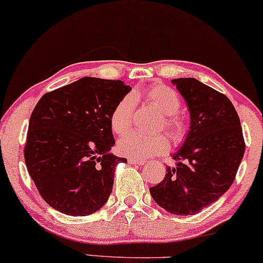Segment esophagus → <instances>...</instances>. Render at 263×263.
I'll use <instances>...</instances> for the list:
<instances>
[{
	"instance_id": "obj_1",
	"label": "esophagus",
	"mask_w": 263,
	"mask_h": 263,
	"mask_svg": "<svg viewBox=\"0 0 263 263\" xmlns=\"http://www.w3.org/2000/svg\"><path fill=\"white\" fill-rule=\"evenodd\" d=\"M128 164L132 165H144L145 160L144 159H136V158H128Z\"/></svg>"
}]
</instances>
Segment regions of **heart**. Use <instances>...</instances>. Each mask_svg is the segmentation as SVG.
<instances>
[{
    "instance_id": "1",
    "label": "heart",
    "mask_w": 263,
    "mask_h": 263,
    "mask_svg": "<svg viewBox=\"0 0 263 263\" xmlns=\"http://www.w3.org/2000/svg\"><path fill=\"white\" fill-rule=\"evenodd\" d=\"M145 98L152 107L164 115L160 127H164L174 141H181L187 131V124L178 116L181 99L177 92L168 86L158 84L144 91ZM136 107L135 95L128 93L116 103L111 110L109 124L111 131L116 135L125 134L131 127ZM168 141L165 136H144L137 132H129L118 142V152L121 155L136 159H147L168 151Z\"/></svg>"
}]
</instances>
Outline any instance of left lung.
Masks as SVG:
<instances>
[{
  "mask_svg": "<svg viewBox=\"0 0 263 263\" xmlns=\"http://www.w3.org/2000/svg\"><path fill=\"white\" fill-rule=\"evenodd\" d=\"M188 105L191 126L172 155L175 167L149 188L156 204L174 215L198 214L233 183L245 152L240 120L224 95L193 78L174 79Z\"/></svg>",
  "mask_w": 263,
  "mask_h": 263,
  "instance_id": "obj_1",
  "label": "left lung"
}]
</instances>
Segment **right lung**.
Returning a JSON list of instances; mask_svg holds the SVG:
<instances>
[{"label": "right lung", "instance_id": "1", "mask_svg": "<svg viewBox=\"0 0 263 263\" xmlns=\"http://www.w3.org/2000/svg\"><path fill=\"white\" fill-rule=\"evenodd\" d=\"M131 87L85 78L43 95L30 116L24 158L43 200L70 216H87L108 200L114 171L111 110Z\"/></svg>", "mask_w": 263, "mask_h": 263}]
</instances>
